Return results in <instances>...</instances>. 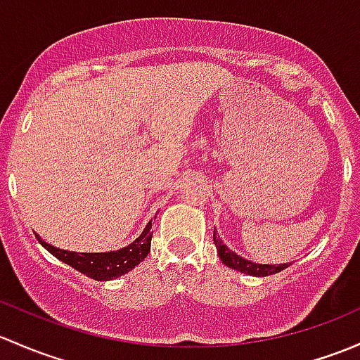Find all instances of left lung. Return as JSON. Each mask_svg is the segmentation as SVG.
I'll use <instances>...</instances> for the list:
<instances>
[{
  "instance_id": "obj_1",
  "label": "left lung",
  "mask_w": 360,
  "mask_h": 360,
  "mask_svg": "<svg viewBox=\"0 0 360 360\" xmlns=\"http://www.w3.org/2000/svg\"><path fill=\"white\" fill-rule=\"evenodd\" d=\"M214 243H215V248H217L219 257H221L222 264H226V266L231 267V269L245 272V274L260 276V278H262V276L276 274V272H281L283 269H286V267H288V264H279V266H276L274 264V266H269V264L250 262V260L236 255L233 250H229L228 247H226L224 241H222L221 238H219V234L215 233V229H214Z\"/></svg>"
}]
</instances>
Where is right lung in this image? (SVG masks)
Segmentation results:
<instances>
[{"instance_id": "right-lung-1", "label": "right lung", "mask_w": 360, "mask_h": 360, "mask_svg": "<svg viewBox=\"0 0 360 360\" xmlns=\"http://www.w3.org/2000/svg\"><path fill=\"white\" fill-rule=\"evenodd\" d=\"M157 219V215H155ZM151 221L143 229V233L132 241L127 247L115 250V252H101V253H77L69 252V250H60L56 247H51L50 243L41 240L36 234L37 241L43 245L51 255L56 259L65 262L67 266L74 267L75 271L82 272L88 278L94 279V281H110V279L119 278V276L126 274L134 269L139 262L146 259L150 253L151 247Z\"/></svg>"}]
</instances>
